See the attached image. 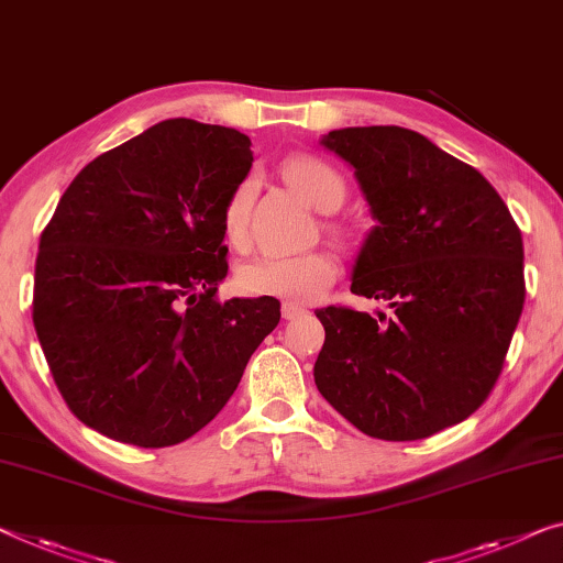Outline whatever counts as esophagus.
<instances>
[{
	"instance_id": "esophagus-1",
	"label": "esophagus",
	"mask_w": 563,
	"mask_h": 563,
	"mask_svg": "<svg viewBox=\"0 0 563 563\" xmlns=\"http://www.w3.org/2000/svg\"><path fill=\"white\" fill-rule=\"evenodd\" d=\"M283 318L285 321H292V318H298V316H303L306 313V308L303 306H298V303H283Z\"/></svg>"
}]
</instances>
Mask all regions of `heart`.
<instances>
[{
	"mask_svg": "<svg viewBox=\"0 0 563 563\" xmlns=\"http://www.w3.org/2000/svg\"><path fill=\"white\" fill-rule=\"evenodd\" d=\"M285 179L290 187L321 212H333L346 197L343 176L323 158L298 154L285 162ZM253 176L242 179L222 209V230L232 245L247 238L250 205H253ZM339 275V260L329 250H308L296 255H257L238 271V288L245 296H271L285 300H316L331 288Z\"/></svg>",
	"mask_w": 563,
	"mask_h": 563,
	"instance_id": "heart-1",
	"label": "heart"
}]
</instances>
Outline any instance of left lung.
<instances>
[{
	"mask_svg": "<svg viewBox=\"0 0 563 563\" xmlns=\"http://www.w3.org/2000/svg\"><path fill=\"white\" fill-rule=\"evenodd\" d=\"M379 222L351 292L391 316L318 308L316 387L368 438L407 442L463 422L490 397L526 300L523 238L485 176L399 125L331 131Z\"/></svg>",
	"mask_w": 563,
	"mask_h": 563,
	"instance_id": "obj_1",
	"label": "left lung"
}]
</instances>
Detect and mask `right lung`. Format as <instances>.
I'll list each match as a JSON object with an SVG mask.
<instances>
[{
  "label": "right lung",
  "instance_id": "add662e5",
  "mask_svg": "<svg viewBox=\"0 0 563 563\" xmlns=\"http://www.w3.org/2000/svg\"><path fill=\"white\" fill-rule=\"evenodd\" d=\"M245 133L169 119L93 158L40 234L32 321L65 405L139 448L212 422L280 303L217 298L222 209L253 166Z\"/></svg>",
  "mask_w": 563,
  "mask_h": 563
}]
</instances>
